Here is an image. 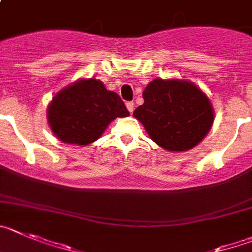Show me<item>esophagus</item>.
Here are the masks:
<instances>
[{
  "instance_id": "1",
  "label": "esophagus",
  "mask_w": 252,
  "mask_h": 252,
  "mask_svg": "<svg viewBox=\"0 0 252 252\" xmlns=\"http://www.w3.org/2000/svg\"><path fill=\"white\" fill-rule=\"evenodd\" d=\"M126 107H127V110L130 111V114H132L133 108H135V105H133V102H126Z\"/></svg>"
}]
</instances>
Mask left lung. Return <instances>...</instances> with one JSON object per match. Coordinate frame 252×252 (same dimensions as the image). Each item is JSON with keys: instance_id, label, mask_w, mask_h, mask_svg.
I'll use <instances>...</instances> for the list:
<instances>
[{"instance_id": "obj_1", "label": "left lung", "mask_w": 252, "mask_h": 252, "mask_svg": "<svg viewBox=\"0 0 252 252\" xmlns=\"http://www.w3.org/2000/svg\"><path fill=\"white\" fill-rule=\"evenodd\" d=\"M142 96L144 105L133 111V116L162 149L188 151L209 133L214 108L206 94L190 81L156 78Z\"/></svg>"}]
</instances>
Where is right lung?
<instances>
[{
	"label": "right lung",
	"instance_id": "1",
	"mask_svg": "<svg viewBox=\"0 0 252 252\" xmlns=\"http://www.w3.org/2000/svg\"><path fill=\"white\" fill-rule=\"evenodd\" d=\"M130 115L124 101L96 78L78 80L61 90L47 108L51 130L64 144L86 146L96 141L111 121Z\"/></svg>",
	"mask_w": 252,
	"mask_h": 252
}]
</instances>
